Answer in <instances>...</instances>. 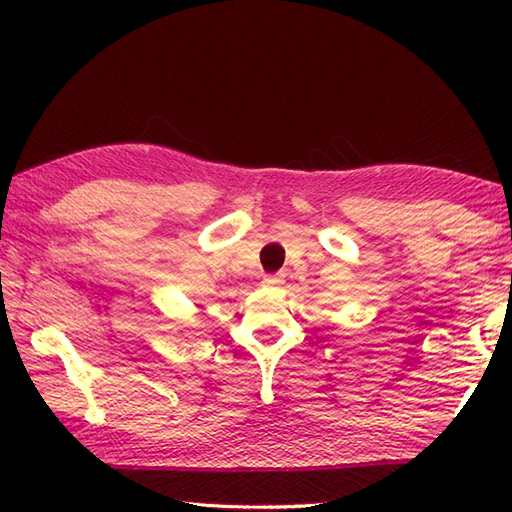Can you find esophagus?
I'll list each match as a JSON object with an SVG mask.
<instances>
[{"instance_id":"34e87169","label":"esophagus","mask_w":512,"mask_h":512,"mask_svg":"<svg viewBox=\"0 0 512 512\" xmlns=\"http://www.w3.org/2000/svg\"><path fill=\"white\" fill-rule=\"evenodd\" d=\"M284 282V275H280V273H273V275H264V280H262V284L264 287H280V284Z\"/></svg>"}]
</instances>
